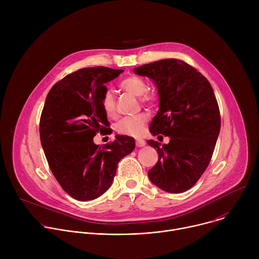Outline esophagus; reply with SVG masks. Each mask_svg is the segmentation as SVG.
Masks as SVG:
<instances>
[{
    "mask_svg": "<svg viewBox=\"0 0 259 259\" xmlns=\"http://www.w3.org/2000/svg\"><path fill=\"white\" fill-rule=\"evenodd\" d=\"M145 145V141L143 139H136V146L137 147H142Z\"/></svg>",
    "mask_w": 259,
    "mask_h": 259,
    "instance_id": "34e87169",
    "label": "esophagus"
}]
</instances>
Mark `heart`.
Masks as SVG:
<instances>
[{
	"label": "heart",
	"instance_id": "1",
	"mask_svg": "<svg viewBox=\"0 0 259 259\" xmlns=\"http://www.w3.org/2000/svg\"><path fill=\"white\" fill-rule=\"evenodd\" d=\"M120 87L128 93L135 96H142L143 101H151L153 96L151 94H144L146 91V84L143 79L137 76H130L125 78L120 82ZM101 105L104 114L108 118H115L117 115L116 100L113 92L110 90L105 91L102 96ZM147 122V116L145 114H139L133 117H125L120 120L116 126V131L121 135L127 136H141L145 130V125Z\"/></svg>",
	"mask_w": 259,
	"mask_h": 259
}]
</instances>
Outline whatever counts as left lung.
I'll return each instance as SVG.
<instances>
[{
    "label": "left lung",
    "mask_w": 259,
    "mask_h": 259,
    "mask_svg": "<svg viewBox=\"0 0 259 259\" xmlns=\"http://www.w3.org/2000/svg\"><path fill=\"white\" fill-rule=\"evenodd\" d=\"M150 78L159 94V110L150 127L168 144L147 140L159 155L147 172L161 190L179 194L194 187L208 167L220 131L219 107L208 80L182 60L162 59L133 69ZM161 136V135H160Z\"/></svg>",
    "instance_id": "obj_1"
}]
</instances>
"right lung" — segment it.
I'll list each match as a JSON object with an SVG mask.
<instances>
[{"instance_id":"right-lung-1","label":"right lung","mask_w":259,"mask_h":259,"mask_svg":"<svg viewBox=\"0 0 259 259\" xmlns=\"http://www.w3.org/2000/svg\"><path fill=\"white\" fill-rule=\"evenodd\" d=\"M123 69L85 67L49 91L40 120V137L49 167L61 188L79 201L94 200L112 186L122 158L133 152L132 137L117 135L99 146L93 138L108 127L101 105L105 84Z\"/></svg>"}]
</instances>
